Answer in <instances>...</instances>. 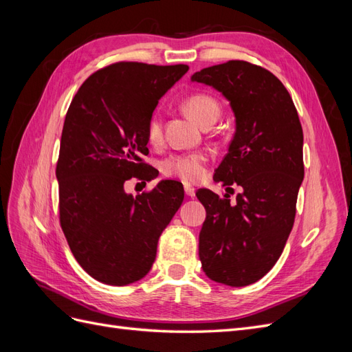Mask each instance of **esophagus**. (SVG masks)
<instances>
[{
  "label": "esophagus",
  "instance_id": "1",
  "mask_svg": "<svg viewBox=\"0 0 352 352\" xmlns=\"http://www.w3.org/2000/svg\"><path fill=\"white\" fill-rule=\"evenodd\" d=\"M185 194L188 195V197H190V198H192L194 195H195V189L192 188V186H185Z\"/></svg>",
  "mask_w": 352,
  "mask_h": 352
}]
</instances>
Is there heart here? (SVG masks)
<instances>
[{
	"label": "heart",
	"instance_id": "obj_1",
	"mask_svg": "<svg viewBox=\"0 0 352 352\" xmlns=\"http://www.w3.org/2000/svg\"><path fill=\"white\" fill-rule=\"evenodd\" d=\"M184 111L194 119L199 126H212L220 116L219 102L207 94H194L184 101ZM163 126L158 114H153L146 124V138L151 144H157L162 140ZM207 154L189 153L175 154L167 157L162 163V170L166 176L177 177L185 184H197L206 175Z\"/></svg>",
	"mask_w": 352,
	"mask_h": 352
}]
</instances>
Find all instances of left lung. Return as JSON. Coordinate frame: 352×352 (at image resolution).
Segmentation results:
<instances>
[{"mask_svg":"<svg viewBox=\"0 0 352 352\" xmlns=\"http://www.w3.org/2000/svg\"><path fill=\"white\" fill-rule=\"evenodd\" d=\"M190 80L230 104L235 135L212 179L242 189L235 202L229 194L197 192L207 211L199 232L202 270L217 283L247 286L272 270L292 230L304 179L302 127L283 83L260 66L232 60Z\"/></svg>","mask_w":352,"mask_h":352,"instance_id":"8db88e82","label":"left lung"}]
</instances>
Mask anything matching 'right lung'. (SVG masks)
Instances as JSON below:
<instances>
[{
  "label": "right lung",
  "mask_w": 352,
  "mask_h": 352,
  "mask_svg": "<svg viewBox=\"0 0 352 352\" xmlns=\"http://www.w3.org/2000/svg\"><path fill=\"white\" fill-rule=\"evenodd\" d=\"M189 70L122 61L83 82L63 126L57 180L60 225L74 258L94 279L124 286L151 270L162 232L184 201V186L162 180L133 197L124 182L153 180L146 124L158 100Z\"/></svg>",
  "instance_id": "right-lung-1"
}]
</instances>
